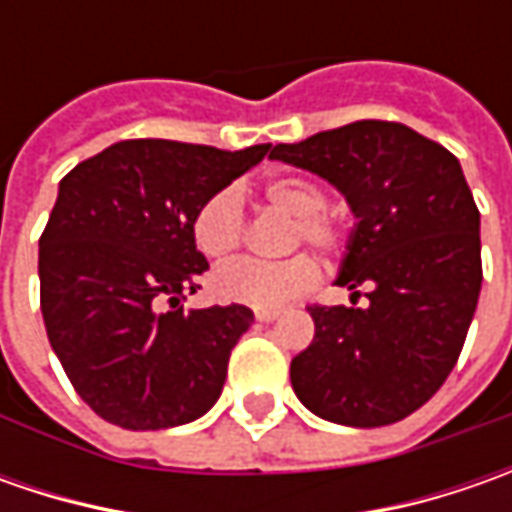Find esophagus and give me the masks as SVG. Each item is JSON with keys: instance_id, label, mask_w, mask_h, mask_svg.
Here are the masks:
<instances>
[{"instance_id": "1", "label": "esophagus", "mask_w": 512, "mask_h": 512, "mask_svg": "<svg viewBox=\"0 0 512 512\" xmlns=\"http://www.w3.org/2000/svg\"><path fill=\"white\" fill-rule=\"evenodd\" d=\"M256 319L259 322H273V319H279V310L276 307H256Z\"/></svg>"}]
</instances>
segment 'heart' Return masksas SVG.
I'll list each match as a JSON object with an SVG mask.
<instances>
[{"instance_id":"b5f03b06","label":"heart","mask_w":512,"mask_h":512,"mask_svg":"<svg viewBox=\"0 0 512 512\" xmlns=\"http://www.w3.org/2000/svg\"><path fill=\"white\" fill-rule=\"evenodd\" d=\"M267 205L296 219V242L302 239L319 250H336L344 242V227L325 213L327 196L322 187L302 176H279L262 187ZM245 236V207L233 187H225L202 202L193 216V242L210 262H222ZM319 282V265L310 256H293L287 262L239 259L219 267L210 279L222 302L247 307H282L299 299Z\"/></svg>"}]
</instances>
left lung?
Returning a JSON list of instances; mask_svg holds the SVG:
<instances>
[{
	"label": "left lung",
	"mask_w": 512,
	"mask_h": 512,
	"mask_svg": "<svg viewBox=\"0 0 512 512\" xmlns=\"http://www.w3.org/2000/svg\"><path fill=\"white\" fill-rule=\"evenodd\" d=\"M344 196L350 230L336 285L364 307H307L313 342L290 362L310 413L382 427L419 410L450 376L482 290L479 207L459 159L399 122L364 119L276 145Z\"/></svg>",
	"instance_id": "left-lung-1"
}]
</instances>
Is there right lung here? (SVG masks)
<instances>
[{"mask_svg":"<svg viewBox=\"0 0 512 512\" xmlns=\"http://www.w3.org/2000/svg\"><path fill=\"white\" fill-rule=\"evenodd\" d=\"M267 150L125 139L59 182L39 239L42 316L70 384L105 422L179 427L222 396L253 310L185 313L182 296L207 270L193 216Z\"/></svg>","mask_w":512,"mask_h":512,"instance_id":"obj_1","label":"right lung"}]
</instances>
